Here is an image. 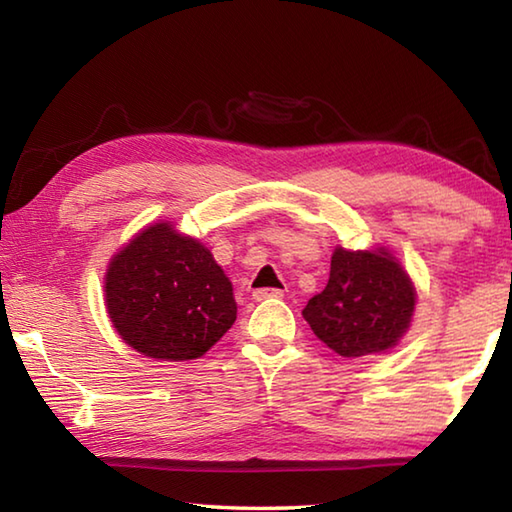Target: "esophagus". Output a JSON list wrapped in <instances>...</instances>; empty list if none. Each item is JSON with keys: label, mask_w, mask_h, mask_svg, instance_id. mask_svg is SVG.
<instances>
[{"label": "esophagus", "mask_w": 512, "mask_h": 512, "mask_svg": "<svg viewBox=\"0 0 512 512\" xmlns=\"http://www.w3.org/2000/svg\"><path fill=\"white\" fill-rule=\"evenodd\" d=\"M284 291L282 289H257L253 291V298L259 302V300H268V298H282Z\"/></svg>", "instance_id": "obj_1"}]
</instances>
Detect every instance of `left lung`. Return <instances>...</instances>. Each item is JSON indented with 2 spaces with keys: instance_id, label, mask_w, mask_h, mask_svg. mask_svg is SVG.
Returning <instances> with one entry per match:
<instances>
[{
  "instance_id": "8db88e82",
  "label": "left lung",
  "mask_w": 512,
  "mask_h": 512,
  "mask_svg": "<svg viewBox=\"0 0 512 512\" xmlns=\"http://www.w3.org/2000/svg\"><path fill=\"white\" fill-rule=\"evenodd\" d=\"M413 307V284L391 253L336 248L327 287L307 302L302 316L329 350L366 357L400 341Z\"/></svg>"
}]
</instances>
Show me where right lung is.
I'll return each instance as SVG.
<instances>
[{"mask_svg": "<svg viewBox=\"0 0 512 512\" xmlns=\"http://www.w3.org/2000/svg\"><path fill=\"white\" fill-rule=\"evenodd\" d=\"M106 305L121 339L162 361L203 357L237 320L223 268L169 223L149 225L112 257Z\"/></svg>", "mask_w": 512, "mask_h": 512, "instance_id": "add662e5", "label": "right lung"}]
</instances>
